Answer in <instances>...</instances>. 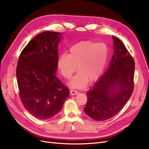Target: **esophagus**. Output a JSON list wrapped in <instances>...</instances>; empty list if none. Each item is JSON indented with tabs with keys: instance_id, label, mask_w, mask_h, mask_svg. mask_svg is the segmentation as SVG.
Here are the masks:
<instances>
[{
	"instance_id": "1",
	"label": "esophagus",
	"mask_w": 149,
	"mask_h": 149,
	"mask_svg": "<svg viewBox=\"0 0 149 149\" xmlns=\"http://www.w3.org/2000/svg\"><path fill=\"white\" fill-rule=\"evenodd\" d=\"M78 93H79V92H78V91H75V90H70V95H75L77 94Z\"/></svg>"
}]
</instances>
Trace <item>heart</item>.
I'll list each match as a JSON object with an SVG mask.
<instances>
[{
  "instance_id": "b5f03b06",
  "label": "heart",
  "mask_w": 149,
  "mask_h": 149,
  "mask_svg": "<svg viewBox=\"0 0 149 149\" xmlns=\"http://www.w3.org/2000/svg\"><path fill=\"white\" fill-rule=\"evenodd\" d=\"M108 58L105 44L90 40L78 42L70 47L68 55L63 54L57 60L58 68L62 76L70 79L77 69L79 70L69 83L72 88L82 89L89 81H96L102 75Z\"/></svg>"
}]
</instances>
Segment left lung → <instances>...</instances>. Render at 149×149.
<instances>
[{
  "mask_svg": "<svg viewBox=\"0 0 149 149\" xmlns=\"http://www.w3.org/2000/svg\"><path fill=\"white\" fill-rule=\"evenodd\" d=\"M113 39L114 53L110 66L87 93L84 111L96 121L110 119L126 105L134 89L135 61L118 38Z\"/></svg>",
  "mask_w": 149,
  "mask_h": 149,
  "instance_id": "left-lung-1",
  "label": "left lung"
}]
</instances>
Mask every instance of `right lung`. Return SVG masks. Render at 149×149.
Returning <instances> with one entry per match:
<instances>
[{
  "instance_id": "add662e5",
  "label": "right lung",
  "mask_w": 149,
  "mask_h": 149,
  "mask_svg": "<svg viewBox=\"0 0 149 149\" xmlns=\"http://www.w3.org/2000/svg\"><path fill=\"white\" fill-rule=\"evenodd\" d=\"M61 33L37 34L20 55L16 77L22 103L36 118H52L63 107L69 90L56 76Z\"/></svg>"
}]
</instances>
